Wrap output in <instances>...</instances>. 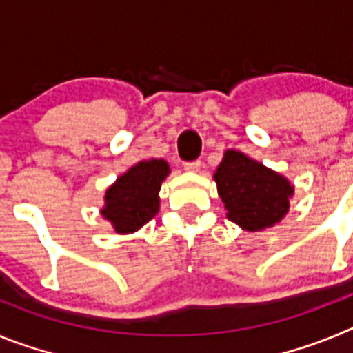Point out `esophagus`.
I'll use <instances>...</instances> for the list:
<instances>
[{"label":"esophagus","mask_w":353,"mask_h":353,"mask_svg":"<svg viewBox=\"0 0 353 353\" xmlns=\"http://www.w3.org/2000/svg\"><path fill=\"white\" fill-rule=\"evenodd\" d=\"M183 170L189 171V173H198V171L201 170V162H199V161L185 162V164H183Z\"/></svg>","instance_id":"obj_1"}]
</instances>
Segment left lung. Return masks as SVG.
I'll use <instances>...</instances> for the list:
<instances>
[{
    "label": "left lung",
    "mask_w": 353,
    "mask_h": 353,
    "mask_svg": "<svg viewBox=\"0 0 353 353\" xmlns=\"http://www.w3.org/2000/svg\"><path fill=\"white\" fill-rule=\"evenodd\" d=\"M214 180L226 217L245 232H263L281 223L295 192L286 176L239 150L224 152Z\"/></svg>",
    "instance_id": "obj_1"
}]
</instances>
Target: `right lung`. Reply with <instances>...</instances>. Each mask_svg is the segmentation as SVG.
<instances>
[{
  "instance_id": "1",
  "label": "right lung",
  "mask_w": 353,
  "mask_h": 353,
  "mask_svg": "<svg viewBox=\"0 0 353 353\" xmlns=\"http://www.w3.org/2000/svg\"><path fill=\"white\" fill-rule=\"evenodd\" d=\"M171 173L164 159H145L120 174L104 194L101 215L120 235L138 232L157 215L162 182Z\"/></svg>"
}]
</instances>
